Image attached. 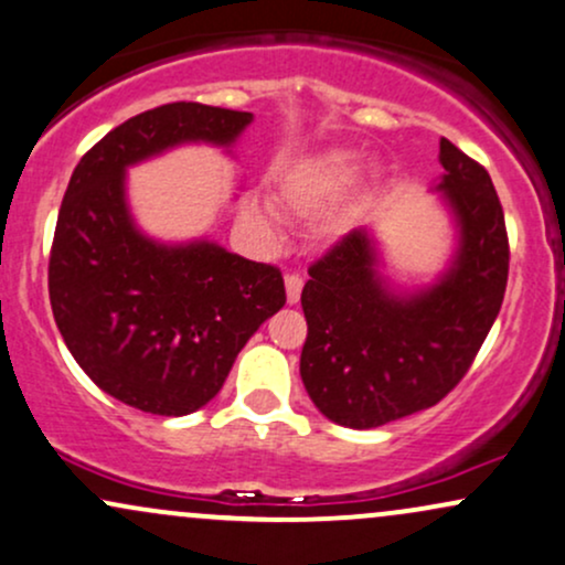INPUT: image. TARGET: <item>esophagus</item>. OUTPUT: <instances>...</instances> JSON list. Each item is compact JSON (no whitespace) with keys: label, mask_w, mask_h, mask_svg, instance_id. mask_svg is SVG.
<instances>
[{"label":"esophagus","mask_w":565,"mask_h":565,"mask_svg":"<svg viewBox=\"0 0 565 565\" xmlns=\"http://www.w3.org/2000/svg\"><path fill=\"white\" fill-rule=\"evenodd\" d=\"M303 290V277L301 275H288L285 277V294H288V303H298Z\"/></svg>","instance_id":"34e87169"}]
</instances>
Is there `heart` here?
I'll list each match as a JSON object with an SVG mask.
<instances>
[{"mask_svg":"<svg viewBox=\"0 0 565 565\" xmlns=\"http://www.w3.org/2000/svg\"><path fill=\"white\" fill-rule=\"evenodd\" d=\"M360 171V156L347 150L324 152L315 163H309L290 184V203L303 214L320 211L335 203L351 188Z\"/></svg>","mask_w":565,"mask_h":565,"instance_id":"heart-1","label":"heart"}]
</instances>
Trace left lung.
<instances>
[{"label":"left lung","instance_id":"8db88e82","mask_svg":"<svg viewBox=\"0 0 565 565\" xmlns=\"http://www.w3.org/2000/svg\"><path fill=\"white\" fill-rule=\"evenodd\" d=\"M444 190L460 224V254L434 288L399 298L354 230L309 267L301 307V377L324 417L377 428L434 407L479 354L508 288L510 243L492 177L441 137Z\"/></svg>","mask_w":565,"mask_h":565}]
</instances>
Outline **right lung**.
<instances>
[{
	"instance_id": "add662e5",
	"label": "right lung",
	"mask_w": 565,
	"mask_h": 565,
	"mask_svg": "<svg viewBox=\"0 0 565 565\" xmlns=\"http://www.w3.org/2000/svg\"><path fill=\"white\" fill-rule=\"evenodd\" d=\"M250 113L169 103L108 131L73 169L50 250V303L73 360L113 399L179 417L227 381L258 324L285 303L282 271L214 243L142 237L124 169L171 145H230Z\"/></svg>"
}]
</instances>
